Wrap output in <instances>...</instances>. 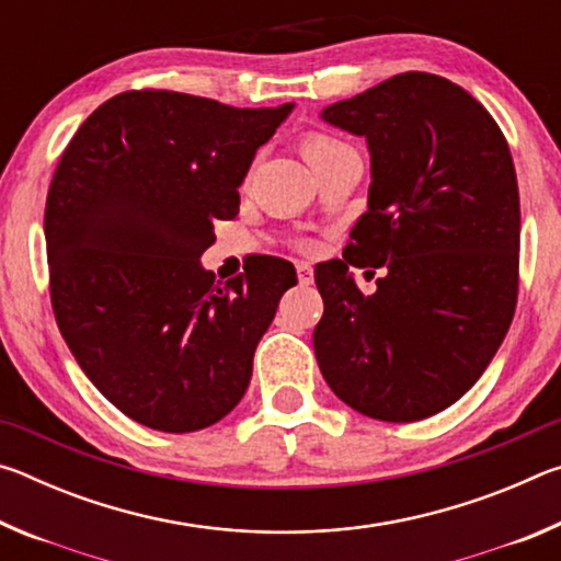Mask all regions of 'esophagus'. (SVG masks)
<instances>
[{"mask_svg":"<svg viewBox=\"0 0 561 561\" xmlns=\"http://www.w3.org/2000/svg\"><path fill=\"white\" fill-rule=\"evenodd\" d=\"M297 277L301 287H307V284L314 282V270H311V264L307 262H297Z\"/></svg>","mask_w":561,"mask_h":561,"instance_id":"34e87169","label":"esophagus"}]
</instances>
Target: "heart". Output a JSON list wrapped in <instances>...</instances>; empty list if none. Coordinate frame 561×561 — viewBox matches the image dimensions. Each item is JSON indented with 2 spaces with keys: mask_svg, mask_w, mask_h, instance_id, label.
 I'll list each match as a JSON object with an SVG mask.
<instances>
[{
  "mask_svg": "<svg viewBox=\"0 0 561 561\" xmlns=\"http://www.w3.org/2000/svg\"><path fill=\"white\" fill-rule=\"evenodd\" d=\"M339 148H346V146L339 144L336 138L324 136V133H309V136L301 140V153H304V158L309 160V163H311V160L331 153V150H339Z\"/></svg>",
  "mask_w": 561,
  "mask_h": 561,
  "instance_id": "1",
  "label": "heart"
}]
</instances>
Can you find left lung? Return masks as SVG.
Listing matches in <instances>:
<instances>
[{
  "label": "left lung",
  "mask_w": 561,
  "mask_h": 561,
  "mask_svg": "<svg viewBox=\"0 0 561 561\" xmlns=\"http://www.w3.org/2000/svg\"><path fill=\"white\" fill-rule=\"evenodd\" d=\"M321 121L366 138L371 185L344 257L314 270L319 368L354 411L421 421L470 391L515 317V163L485 106L435 73H398ZM354 268L382 270L371 295Z\"/></svg>",
  "instance_id": "obj_1"
}]
</instances>
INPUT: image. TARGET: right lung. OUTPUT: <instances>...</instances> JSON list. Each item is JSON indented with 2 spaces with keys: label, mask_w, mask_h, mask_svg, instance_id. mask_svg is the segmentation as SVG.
I'll list each match as a JSON object with an SVG mask.
<instances>
[{
  "label": "right lung",
  "mask_w": 561,
  "mask_h": 561,
  "mask_svg": "<svg viewBox=\"0 0 561 561\" xmlns=\"http://www.w3.org/2000/svg\"><path fill=\"white\" fill-rule=\"evenodd\" d=\"M291 108L126 91L64 150L44 213L54 317L89 381L140 425L203 431L250 386L297 272L262 254L220 284L201 257Z\"/></svg>",
  "instance_id": "1"
}]
</instances>
